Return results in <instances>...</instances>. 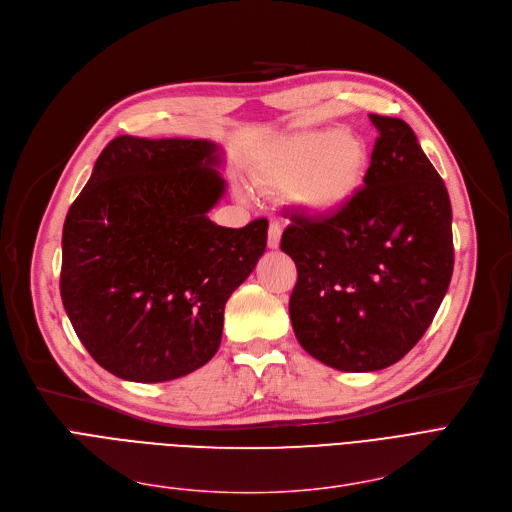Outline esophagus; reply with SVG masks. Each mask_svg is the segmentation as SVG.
I'll use <instances>...</instances> for the list:
<instances>
[{
  "instance_id": "obj_1",
  "label": "esophagus",
  "mask_w": 512,
  "mask_h": 512,
  "mask_svg": "<svg viewBox=\"0 0 512 512\" xmlns=\"http://www.w3.org/2000/svg\"><path fill=\"white\" fill-rule=\"evenodd\" d=\"M279 241H281V225L273 221L269 225V239H266V243H269V248L277 250L279 248Z\"/></svg>"
}]
</instances>
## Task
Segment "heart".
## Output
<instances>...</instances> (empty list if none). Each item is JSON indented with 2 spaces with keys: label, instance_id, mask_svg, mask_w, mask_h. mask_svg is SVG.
<instances>
[{
  "label": "heart",
  "instance_id": "obj_1",
  "mask_svg": "<svg viewBox=\"0 0 512 512\" xmlns=\"http://www.w3.org/2000/svg\"><path fill=\"white\" fill-rule=\"evenodd\" d=\"M367 168V148L339 129L306 131L291 139L264 166L262 181L275 187L296 183V198L312 214H331L352 196Z\"/></svg>",
  "mask_w": 512,
  "mask_h": 512
}]
</instances>
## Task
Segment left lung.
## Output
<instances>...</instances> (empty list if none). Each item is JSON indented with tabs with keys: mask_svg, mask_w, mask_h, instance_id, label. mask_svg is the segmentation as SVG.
Here are the masks:
<instances>
[{
	"mask_svg": "<svg viewBox=\"0 0 512 512\" xmlns=\"http://www.w3.org/2000/svg\"><path fill=\"white\" fill-rule=\"evenodd\" d=\"M379 137L364 187L331 214L294 212L281 250L300 346L327 367L369 373L406 356L440 308L454 269L448 189L404 120L369 114Z\"/></svg>",
	"mask_w": 512,
	"mask_h": 512,
	"instance_id": "8db88e82",
	"label": "left lung"
}]
</instances>
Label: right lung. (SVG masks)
Returning a JSON list of instances; mask_svg holds the SVG:
<instances>
[{"mask_svg":"<svg viewBox=\"0 0 512 512\" xmlns=\"http://www.w3.org/2000/svg\"><path fill=\"white\" fill-rule=\"evenodd\" d=\"M208 139L120 135L97 158L62 231V304L93 360L137 383L189 375L216 354L225 304L266 248L208 212L225 193Z\"/></svg>","mask_w":512,"mask_h":512,"instance_id":"right-lung-1","label":"right lung"}]
</instances>
